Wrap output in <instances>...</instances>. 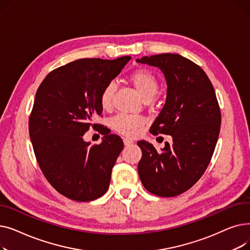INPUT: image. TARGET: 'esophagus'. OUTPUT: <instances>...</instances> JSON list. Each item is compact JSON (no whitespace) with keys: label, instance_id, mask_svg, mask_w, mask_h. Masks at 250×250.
Here are the masks:
<instances>
[{"label":"esophagus","instance_id":"1","mask_svg":"<svg viewBox=\"0 0 250 250\" xmlns=\"http://www.w3.org/2000/svg\"><path fill=\"white\" fill-rule=\"evenodd\" d=\"M124 144H125V146H129L133 144V141L129 139H124Z\"/></svg>","mask_w":250,"mask_h":250}]
</instances>
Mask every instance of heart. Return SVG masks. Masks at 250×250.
I'll list each match as a JSON object with an SVG mask.
<instances>
[{"label":"heart","instance_id":"obj_1","mask_svg":"<svg viewBox=\"0 0 250 250\" xmlns=\"http://www.w3.org/2000/svg\"><path fill=\"white\" fill-rule=\"evenodd\" d=\"M129 81L145 101L152 100L159 91L158 79L147 69H140L130 74ZM114 92L115 84L113 82H108L103 87L99 96V102L104 110H109L111 108ZM144 124H145V120L142 116L125 114L117 115L111 121L113 129L126 137H134Z\"/></svg>","mask_w":250,"mask_h":250}]
</instances>
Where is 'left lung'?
<instances>
[{"instance_id": "left-lung-1", "label": "left lung", "mask_w": 250, "mask_h": 250, "mask_svg": "<svg viewBox=\"0 0 250 250\" xmlns=\"http://www.w3.org/2000/svg\"><path fill=\"white\" fill-rule=\"evenodd\" d=\"M137 62L164 74L166 101L150 132L172 137V143L166 142L161 151L146 141L138 142L142 150L139 176L151 193L176 196L202 177L211 161L221 126L219 103L207 74L190 60L161 54Z\"/></svg>"}]
</instances>
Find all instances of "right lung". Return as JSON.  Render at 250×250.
<instances>
[{
	"label": "right lung",
	"instance_id": "right-lung-1",
	"mask_svg": "<svg viewBox=\"0 0 250 250\" xmlns=\"http://www.w3.org/2000/svg\"><path fill=\"white\" fill-rule=\"evenodd\" d=\"M130 59L77 60L51 71L37 89L29 117L34 154L47 181L68 199L94 201L108 189L124 142L103 128L99 145L83 136L100 125L92 122L102 112L101 91Z\"/></svg>",
	"mask_w": 250,
	"mask_h": 250
}]
</instances>
